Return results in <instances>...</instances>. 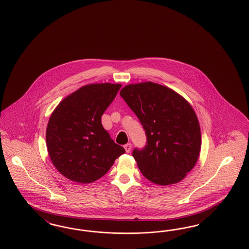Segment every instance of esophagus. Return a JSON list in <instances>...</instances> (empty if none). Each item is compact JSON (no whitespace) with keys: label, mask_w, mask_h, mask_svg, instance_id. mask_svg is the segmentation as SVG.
<instances>
[{"label":"esophagus","mask_w":249,"mask_h":249,"mask_svg":"<svg viewBox=\"0 0 249 249\" xmlns=\"http://www.w3.org/2000/svg\"><path fill=\"white\" fill-rule=\"evenodd\" d=\"M124 149L126 152H129L131 150V143H127L126 145H124Z\"/></svg>","instance_id":"34e87169"}]
</instances>
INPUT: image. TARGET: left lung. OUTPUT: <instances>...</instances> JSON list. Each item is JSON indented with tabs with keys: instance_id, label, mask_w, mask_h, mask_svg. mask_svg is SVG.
<instances>
[{
	"instance_id": "left-lung-1",
	"label": "left lung",
	"mask_w": 249,
	"mask_h": 249,
	"mask_svg": "<svg viewBox=\"0 0 249 249\" xmlns=\"http://www.w3.org/2000/svg\"><path fill=\"white\" fill-rule=\"evenodd\" d=\"M121 97L139 118L147 136L132 155L144 177L159 185L183 180L201 151V128L193 107L174 89L151 81L128 84Z\"/></svg>"
}]
</instances>
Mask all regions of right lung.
Here are the masks:
<instances>
[{
	"label": "right lung",
	"mask_w": 249,
	"mask_h": 249,
	"mask_svg": "<svg viewBox=\"0 0 249 249\" xmlns=\"http://www.w3.org/2000/svg\"><path fill=\"white\" fill-rule=\"evenodd\" d=\"M121 84L86 85L64 98L46 128V146L55 169L70 181L90 183L105 175L125 153L101 124Z\"/></svg>",
	"instance_id": "right-lung-1"
}]
</instances>
